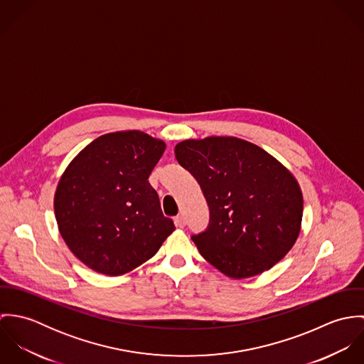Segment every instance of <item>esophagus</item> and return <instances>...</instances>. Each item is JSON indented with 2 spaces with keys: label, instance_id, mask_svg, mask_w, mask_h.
Masks as SVG:
<instances>
[{
  "label": "esophagus",
  "instance_id": "34e87169",
  "mask_svg": "<svg viewBox=\"0 0 364 364\" xmlns=\"http://www.w3.org/2000/svg\"><path fill=\"white\" fill-rule=\"evenodd\" d=\"M173 221H175V225L179 227V228H183V227L186 225V218H185L182 214L176 215V217L173 218Z\"/></svg>",
  "mask_w": 364,
  "mask_h": 364
}]
</instances>
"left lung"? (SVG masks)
<instances>
[{"label": "left lung", "mask_w": 364, "mask_h": 364, "mask_svg": "<svg viewBox=\"0 0 364 364\" xmlns=\"http://www.w3.org/2000/svg\"><path fill=\"white\" fill-rule=\"evenodd\" d=\"M175 156L199 182L210 208L208 230L192 237L210 264L247 279L287 255L301 231L304 200L280 161L230 136L183 140Z\"/></svg>", "instance_id": "1"}]
</instances>
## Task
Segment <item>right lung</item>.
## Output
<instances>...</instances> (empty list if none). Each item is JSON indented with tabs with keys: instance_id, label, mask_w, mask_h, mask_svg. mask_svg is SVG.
Listing matches in <instances>:
<instances>
[{
	"instance_id": "add662e5",
	"label": "right lung",
	"mask_w": 364,
	"mask_h": 364,
	"mask_svg": "<svg viewBox=\"0 0 364 364\" xmlns=\"http://www.w3.org/2000/svg\"><path fill=\"white\" fill-rule=\"evenodd\" d=\"M165 143L140 130L107 133L63 172L54 214L68 250L90 269L124 274L151 259L173 232L149 176Z\"/></svg>"
}]
</instances>
